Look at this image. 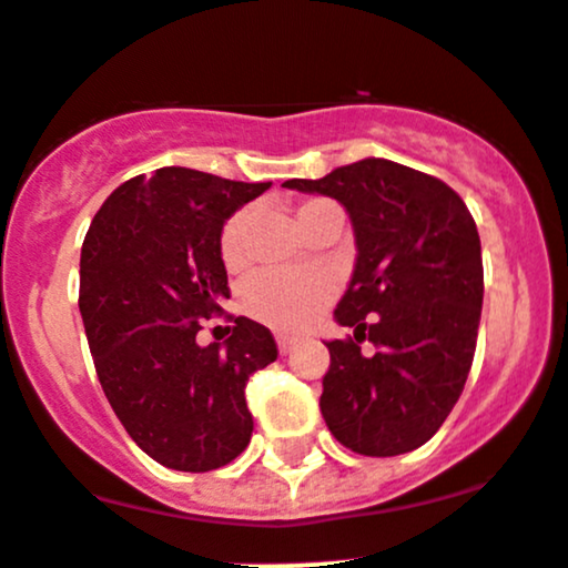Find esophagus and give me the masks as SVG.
<instances>
[{
    "mask_svg": "<svg viewBox=\"0 0 568 568\" xmlns=\"http://www.w3.org/2000/svg\"><path fill=\"white\" fill-rule=\"evenodd\" d=\"M296 336H285V334H277V351H280V355H288L291 351H294L296 347Z\"/></svg>",
    "mask_w": 568,
    "mask_h": 568,
    "instance_id": "1",
    "label": "esophagus"
}]
</instances>
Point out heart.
I'll return each mask as SVG.
<instances>
[{
	"mask_svg": "<svg viewBox=\"0 0 568 568\" xmlns=\"http://www.w3.org/2000/svg\"><path fill=\"white\" fill-rule=\"evenodd\" d=\"M323 199H310L298 207V223L317 207ZM221 261L229 272H240L247 266V213L240 210L223 223L217 240ZM332 280L313 272H261L242 288V310L247 317L277 328V332H302L321 315V310L332 302Z\"/></svg>",
	"mask_w": 568,
	"mask_h": 568,
	"instance_id": "heart-1",
	"label": "heart"
}]
</instances>
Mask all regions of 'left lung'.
<instances>
[{"label":"left lung","instance_id":"obj_1","mask_svg":"<svg viewBox=\"0 0 568 568\" xmlns=\"http://www.w3.org/2000/svg\"><path fill=\"white\" fill-rule=\"evenodd\" d=\"M285 189L332 196L355 232V270L334 317L353 336L326 342L321 413L361 456L426 445L456 407L477 347L483 251L464 199L439 178L388 159L336 166ZM369 338L376 353L364 356Z\"/></svg>","mask_w":568,"mask_h":568}]
</instances>
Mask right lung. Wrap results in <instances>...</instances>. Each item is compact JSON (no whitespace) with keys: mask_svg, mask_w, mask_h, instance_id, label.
<instances>
[{"mask_svg":"<svg viewBox=\"0 0 568 568\" xmlns=\"http://www.w3.org/2000/svg\"><path fill=\"white\" fill-rule=\"evenodd\" d=\"M272 183L164 166L118 185L80 251V315L112 413L166 469L210 471L247 447L245 385L277 358L266 326L234 317L202 347V321L229 298L217 251L226 217Z\"/></svg>","mask_w":568,"mask_h":568,"instance_id":"obj_1","label":"right lung"}]
</instances>
